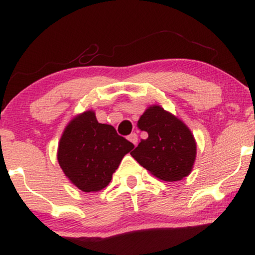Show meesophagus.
<instances>
[{"label":"esophagus","instance_id":"obj_1","mask_svg":"<svg viewBox=\"0 0 255 255\" xmlns=\"http://www.w3.org/2000/svg\"><path fill=\"white\" fill-rule=\"evenodd\" d=\"M128 140H129V141L134 146H136V144H137V135H136V133L129 134V135H128Z\"/></svg>","mask_w":255,"mask_h":255}]
</instances>
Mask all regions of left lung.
Masks as SVG:
<instances>
[{"label":"left lung","mask_w":255,"mask_h":255,"mask_svg":"<svg viewBox=\"0 0 255 255\" xmlns=\"http://www.w3.org/2000/svg\"><path fill=\"white\" fill-rule=\"evenodd\" d=\"M137 127L147 133V137L130 152L140 165L164 181L182 180L191 172L197 145L182 121L153 105L142 114Z\"/></svg>","instance_id":"1"}]
</instances>
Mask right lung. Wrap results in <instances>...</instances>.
<instances>
[{
  "label": "right lung",
  "instance_id": "add662e5",
  "mask_svg": "<svg viewBox=\"0 0 255 255\" xmlns=\"http://www.w3.org/2000/svg\"><path fill=\"white\" fill-rule=\"evenodd\" d=\"M134 145L110 125L99 124L93 111L72 120L58 145V164L83 192H97L109 184L122 158Z\"/></svg>",
  "mask_w": 255,
  "mask_h": 255
}]
</instances>
